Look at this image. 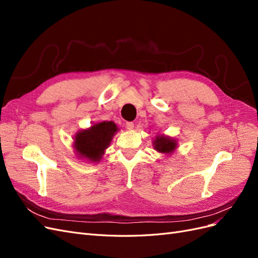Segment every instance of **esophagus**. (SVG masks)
Masks as SVG:
<instances>
[{"label": "esophagus", "instance_id": "1", "mask_svg": "<svg viewBox=\"0 0 258 258\" xmlns=\"http://www.w3.org/2000/svg\"><path fill=\"white\" fill-rule=\"evenodd\" d=\"M134 127H135V123L134 122H131V121L126 122V128L128 130H132V129H134Z\"/></svg>", "mask_w": 258, "mask_h": 258}]
</instances>
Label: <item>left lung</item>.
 Wrapping results in <instances>:
<instances>
[{
	"mask_svg": "<svg viewBox=\"0 0 258 258\" xmlns=\"http://www.w3.org/2000/svg\"><path fill=\"white\" fill-rule=\"evenodd\" d=\"M153 145L154 148L157 152L162 153V154H172L177 147V143L174 139L170 138V137H166L163 135H159L156 137V139H154L153 141Z\"/></svg>",
	"mask_w": 258,
	"mask_h": 258,
	"instance_id": "8db88e82",
	"label": "left lung"
}]
</instances>
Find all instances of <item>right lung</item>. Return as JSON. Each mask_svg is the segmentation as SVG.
Segmentation results:
<instances>
[{
    "mask_svg": "<svg viewBox=\"0 0 258 258\" xmlns=\"http://www.w3.org/2000/svg\"><path fill=\"white\" fill-rule=\"evenodd\" d=\"M118 128L113 121H101L88 129L77 132L74 138V148L81 159L98 162L104 151L111 144Z\"/></svg>",
    "mask_w": 258,
    "mask_h": 258,
    "instance_id": "1",
    "label": "right lung"
}]
</instances>
